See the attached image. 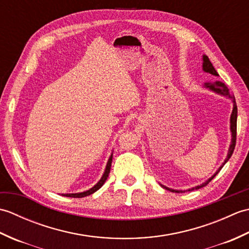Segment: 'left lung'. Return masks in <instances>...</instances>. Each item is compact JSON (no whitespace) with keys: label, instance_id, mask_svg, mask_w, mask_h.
<instances>
[{"label":"left lung","instance_id":"obj_1","mask_svg":"<svg viewBox=\"0 0 249 249\" xmlns=\"http://www.w3.org/2000/svg\"><path fill=\"white\" fill-rule=\"evenodd\" d=\"M203 71H206V72L211 73V75H213V76H215V77H218V73H217V71H215V68H214V66L212 65V63H211V61L209 60V57L206 56V55H203ZM204 86H205L206 88H209L210 89H212V91H214V92H216V93L223 94V95H225V96H228V97L232 98V102H233V111H232L231 120H230V122H231V126H230V127H231V133H232V141H231V144H230V147H229L228 156H227L225 162L223 163V166H221V167L218 169V171L216 172V173L214 174V176H213L212 178H211L210 179H208V181H206L205 183H203L202 185H200V186H197V187H195V188H192L190 190L199 189V188H201V187L206 186V185H208L211 181H212V179L216 177V174H217V173L220 171V169L224 167L225 163L229 160V158L231 157L232 153H233V151H234L235 143H236V120H237V107H236V103H235V98H234V96H230L228 88H227V87L225 86V84H224L223 82H220V81H215V82H212V83H205ZM161 186H162V185H161ZM162 187H163V188H166V189H168V190H170V192H173V193H181V190H174V189H170V188L165 187V186H162Z\"/></svg>","mask_w":249,"mask_h":249}]
</instances>
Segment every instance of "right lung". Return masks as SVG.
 Wrapping results in <instances>:
<instances>
[{
    "label": "right lung",
    "mask_w": 249,
    "mask_h": 249,
    "mask_svg": "<svg viewBox=\"0 0 249 249\" xmlns=\"http://www.w3.org/2000/svg\"><path fill=\"white\" fill-rule=\"evenodd\" d=\"M111 162H112V155L110 156L109 160H108V162H107V167H106V170H105V173H104L103 178H100V181H99L96 185H95L94 187H92L91 189H89V190H87V192H83V193H79V194H66V195H63V196H65V197H71V198H82V197H86V196L92 195L93 193L96 192V190H98L100 187L103 186V185H104L105 182H106V179L108 178L109 173H110V169H111Z\"/></svg>",
    "instance_id": "add662e5"
}]
</instances>
